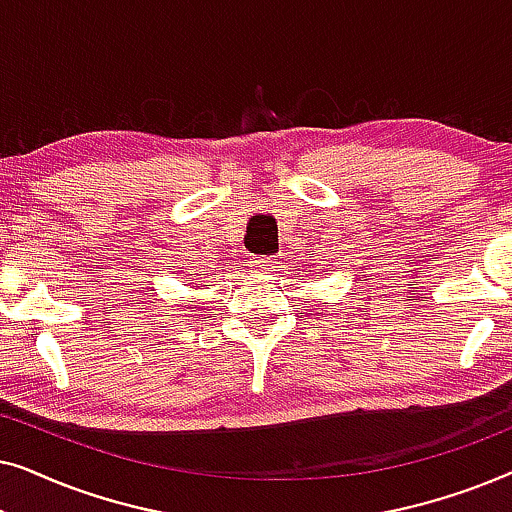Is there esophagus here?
Listing matches in <instances>:
<instances>
[{"mask_svg": "<svg viewBox=\"0 0 512 512\" xmlns=\"http://www.w3.org/2000/svg\"><path fill=\"white\" fill-rule=\"evenodd\" d=\"M277 258L272 256H256L254 261H251V268H254L256 272H270L272 268H275Z\"/></svg>", "mask_w": 512, "mask_h": 512, "instance_id": "1", "label": "esophagus"}]
</instances>
